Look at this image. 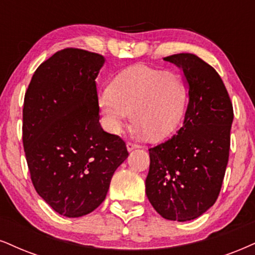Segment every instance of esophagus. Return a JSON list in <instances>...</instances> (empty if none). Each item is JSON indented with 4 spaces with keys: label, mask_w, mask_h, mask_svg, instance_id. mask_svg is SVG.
I'll return each instance as SVG.
<instances>
[{
    "label": "esophagus",
    "mask_w": 255,
    "mask_h": 255,
    "mask_svg": "<svg viewBox=\"0 0 255 255\" xmlns=\"http://www.w3.org/2000/svg\"><path fill=\"white\" fill-rule=\"evenodd\" d=\"M127 147H128V151H132L133 149H137L138 145H137V144L132 143V142H128V143H127Z\"/></svg>",
    "instance_id": "obj_1"
}]
</instances>
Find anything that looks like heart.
<instances>
[{
	"label": "heart",
	"instance_id": "1",
	"mask_svg": "<svg viewBox=\"0 0 255 255\" xmlns=\"http://www.w3.org/2000/svg\"><path fill=\"white\" fill-rule=\"evenodd\" d=\"M187 100V83L180 72L133 65L100 92L98 105L111 133L121 132L131 112L137 133L161 139L180 125Z\"/></svg>",
	"mask_w": 255,
	"mask_h": 255
}]
</instances>
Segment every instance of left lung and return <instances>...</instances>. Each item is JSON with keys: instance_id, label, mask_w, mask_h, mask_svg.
<instances>
[{"instance_id": "1", "label": "left lung", "mask_w": 255, "mask_h": 255, "mask_svg": "<svg viewBox=\"0 0 255 255\" xmlns=\"http://www.w3.org/2000/svg\"><path fill=\"white\" fill-rule=\"evenodd\" d=\"M182 68L189 91L183 125L150 147L145 193L162 218L189 221L218 199L227 168L233 104L212 66L190 53L164 58Z\"/></svg>"}]
</instances>
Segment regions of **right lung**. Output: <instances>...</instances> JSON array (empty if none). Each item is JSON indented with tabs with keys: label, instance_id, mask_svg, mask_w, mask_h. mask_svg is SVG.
Listing matches in <instances>:
<instances>
[{
	"label": "right lung",
	"instance_id": "add662e5",
	"mask_svg": "<svg viewBox=\"0 0 255 255\" xmlns=\"http://www.w3.org/2000/svg\"><path fill=\"white\" fill-rule=\"evenodd\" d=\"M104 56L65 48L43 61L24 94L22 140L36 193L56 213L79 218L105 200L125 142L100 127L96 78Z\"/></svg>",
	"mask_w": 255,
	"mask_h": 255
}]
</instances>
